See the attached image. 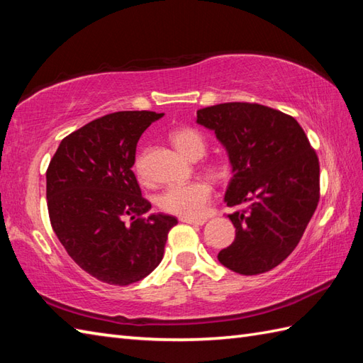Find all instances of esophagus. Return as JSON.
<instances>
[{
    "label": "esophagus",
    "instance_id": "esophagus-1",
    "mask_svg": "<svg viewBox=\"0 0 363 363\" xmlns=\"http://www.w3.org/2000/svg\"><path fill=\"white\" fill-rule=\"evenodd\" d=\"M182 223H189V225H196V226H203L206 220L204 218H186V217H181L179 218Z\"/></svg>",
    "mask_w": 363,
    "mask_h": 363
}]
</instances>
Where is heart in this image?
Wrapping results in <instances>:
<instances>
[{"label": "heart", "instance_id": "heart-1", "mask_svg": "<svg viewBox=\"0 0 363 363\" xmlns=\"http://www.w3.org/2000/svg\"><path fill=\"white\" fill-rule=\"evenodd\" d=\"M173 146L189 160H198L206 154V140L204 137L198 133L196 129L191 128H181L176 129L169 135ZM135 172L137 174L143 177V156H138L135 160ZM211 173L213 176H223L225 174V168L223 167H212ZM212 189L204 181H194L184 186H172L167 187L162 194L157 196V204L164 212L177 215V217L186 218H198L201 217L206 211L207 203L211 201Z\"/></svg>", "mask_w": 363, "mask_h": 363}]
</instances>
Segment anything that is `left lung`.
<instances>
[{
  "instance_id": "obj_1",
  "label": "left lung",
  "mask_w": 363,
  "mask_h": 363,
  "mask_svg": "<svg viewBox=\"0 0 363 363\" xmlns=\"http://www.w3.org/2000/svg\"><path fill=\"white\" fill-rule=\"evenodd\" d=\"M228 152L233 179L225 203L235 240L221 265L245 276L265 273L296 248L320 199V165L299 123L272 107L223 103L196 112Z\"/></svg>"
}]
</instances>
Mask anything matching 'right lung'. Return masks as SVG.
Masks as SVG:
<instances>
[{
  "mask_svg": "<svg viewBox=\"0 0 363 363\" xmlns=\"http://www.w3.org/2000/svg\"><path fill=\"white\" fill-rule=\"evenodd\" d=\"M164 113L104 115L60 142L46 172L51 226L76 264L98 281L129 285L164 257L172 215L151 213L133 172L145 129Z\"/></svg>",
  "mask_w": 363,
  "mask_h": 363,
  "instance_id": "add662e5",
  "label": "right lung"
}]
</instances>
